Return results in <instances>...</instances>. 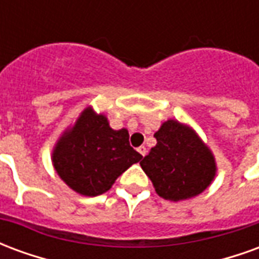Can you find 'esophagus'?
Here are the masks:
<instances>
[{"mask_svg": "<svg viewBox=\"0 0 259 259\" xmlns=\"http://www.w3.org/2000/svg\"><path fill=\"white\" fill-rule=\"evenodd\" d=\"M137 151L140 152L141 155H143V157H146V154H147V148L144 146H141V147H139V148H137Z\"/></svg>", "mask_w": 259, "mask_h": 259, "instance_id": "34e87169", "label": "esophagus"}]
</instances>
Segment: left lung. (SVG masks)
<instances>
[{"label":"left lung","instance_id":"8db88e82","mask_svg":"<svg viewBox=\"0 0 259 259\" xmlns=\"http://www.w3.org/2000/svg\"><path fill=\"white\" fill-rule=\"evenodd\" d=\"M154 137L157 146L140 165L158 195L180 201L205 190L215 176V159L194 132L178 120H168Z\"/></svg>","mask_w":259,"mask_h":259}]
</instances>
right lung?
I'll return each instance as SVG.
<instances>
[{
    "label": "right lung",
    "mask_w": 259,
    "mask_h": 259,
    "mask_svg": "<svg viewBox=\"0 0 259 259\" xmlns=\"http://www.w3.org/2000/svg\"><path fill=\"white\" fill-rule=\"evenodd\" d=\"M53 157L55 170L70 189L96 197L109 190L143 155L130 146L127 130L111 129L104 115L87 108L59 140Z\"/></svg>",
    "instance_id": "right-lung-1"
}]
</instances>
